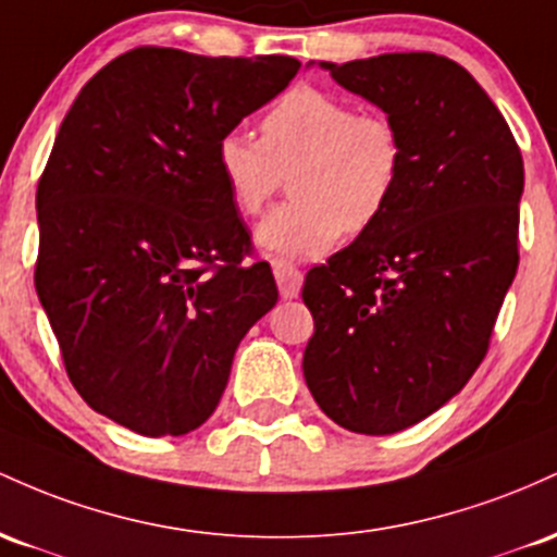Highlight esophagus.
Returning a JSON list of instances; mask_svg holds the SVG:
<instances>
[{"label": "esophagus", "instance_id": "obj_1", "mask_svg": "<svg viewBox=\"0 0 557 557\" xmlns=\"http://www.w3.org/2000/svg\"><path fill=\"white\" fill-rule=\"evenodd\" d=\"M273 276H276L278 292L284 299H295L302 286V271L289 260H273Z\"/></svg>", "mask_w": 557, "mask_h": 557}]
</instances>
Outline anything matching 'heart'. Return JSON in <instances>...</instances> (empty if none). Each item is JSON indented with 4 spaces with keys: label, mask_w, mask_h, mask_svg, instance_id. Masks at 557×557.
Here are the masks:
<instances>
[{
    "label": "heart",
    "mask_w": 557,
    "mask_h": 557,
    "mask_svg": "<svg viewBox=\"0 0 557 557\" xmlns=\"http://www.w3.org/2000/svg\"><path fill=\"white\" fill-rule=\"evenodd\" d=\"M215 162L247 218L265 210L292 171V202L260 223L258 245L276 258L308 260L384 215L403 178L405 141L384 112H355L347 99L302 84L260 117V139L226 131Z\"/></svg>",
    "instance_id": "obj_1"
}]
</instances>
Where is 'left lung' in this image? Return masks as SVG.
Wrapping results in <instances>:
<instances>
[{"instance_id": "obj_1", "label": "left lung", "mask_w": 557, "mask_h": 557, "mask_svg": "<svg viewBox=\"0 0 557 557\" xmlns=\"http://www.w3.org/2000/svg\"><path fill=\"white\" fill-rule=\"evenodd\" d=\"M399 126L389 208L310 268L302 299L310 395L355 434H395L440 410L490 349L518 271L521 149L466 67L434 52L321 62Z\"/></svg>"}]
</instances>
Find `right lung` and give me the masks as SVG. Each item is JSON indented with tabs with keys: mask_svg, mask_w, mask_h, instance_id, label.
Masks as SVG:
<instances>
[{
	"mask_svg": "<svg viewBox=\"0 0 557 557\" xmlns=\"http://www.w3.org/2000/svg\"><path fill=\"white\" fill-rule=\"evenodd\" d=\"M299 65L131 49L58 131L36 189V295L78 395L136 434L202 426L239 342L276 305L215 147Z\"/></svg>",
	"mask_w": 557,
	"mask_h": 557,
	"instance_id": "obj_1",
	"label": "right lung"
}]
</instances>
